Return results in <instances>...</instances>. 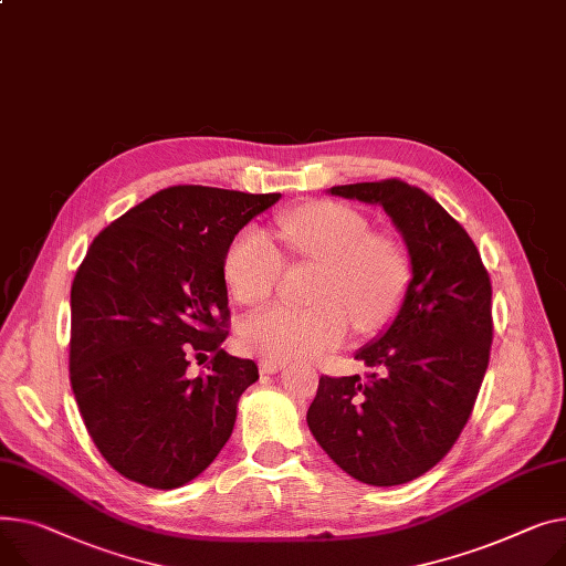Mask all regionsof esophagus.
Returning a JSON list of instances; mask_svg holds the SVG:
<instances>
[{
  "instance_id": "esophagus-1",
  "label": "esophagus",
  "mask_w": 566,
  "mask_h": 566,
  "mask_svg": "<svg viewBox=\"0 0 566 566\" xmlns=\"http://www.w3.org/2000/svg\"><path fill=\"white\" fill-rule=\"evenodd\" d=\"M282 368H284V364H282V361H269V359H266V361H261V364H259V370H261V373H269V375L280 373Z\"/></svg>"
}]
</instances>
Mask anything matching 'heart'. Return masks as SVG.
Here are the masks:
<instances>
[{"instance_id":"b5f03b06","label":"heart","mask_w":566,"mask_h":566,"mask_svg":"<svg viewBox=\"0 0 566 566\" xmlns=\"http://www.w3.org/2000/svg\"><path fill=\"white\" fill-rule=\"evenodd\" d=\"M277 232L295 254L323 263L312 293L316 305H271L245 316L239 336L248 353L269 361L314 359L346 342L350 321L370 332L391 318L409 277L407 254L394 239L370 234L361 213L312 202L284 213ZM282 269V254L256 228L237 234L222 261L224 282L241 305L269 300Z\"/></svg>"}]
</instances>
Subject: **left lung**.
<instances>
[{"instance_id":"obj_1","label":"left lung","mask_w":566,"mask_h":566,"mask_svg":"<svg viewBox=\"0 0 566 566\" xmlns=\"http://www.w3.org/2000/svg\"><path fill=\"white\" fill-rule=\"evenodd\" d=\"M327 193L387 211L411 280L387 329L355 353L373 373L323 375L307 426L355 480L405 484L443 460L471 417L492 350V282L467 230L421 188L385 179Z\"/></svg>"}]
</instances>
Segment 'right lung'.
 Listing matches in <instances>:
<instances>
[{
	"label": "right lung",
	"mask_w": 566,
	"mask_h": 566,
	"mask_svg": "<svg viewBox=\"0 0 566 566\" xmlns=\"http://www.w3.org/2000/svg\"><path fill=\"white\" fill-rule=\"evenodd\" d=\"M280 193L170 186L113 220L70 291V385L102 458L120 475L175 489L228 443L252 359L224 353L230 321L222 261ZM214 357L200 379L191 354Z\"/></svg>",
	"instance_id": "obj_1"
}]
</instances>
